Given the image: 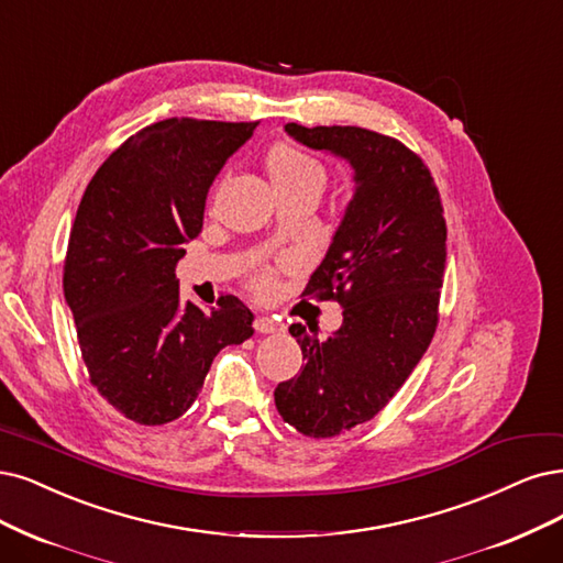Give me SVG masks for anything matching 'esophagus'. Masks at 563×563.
<instances>
[{"mask_svg": "<svg viewBox=\"0 0 563 563\" xmlns=\"http://www.w3.org/2000/svg\"><path fill=\"white\" fill-rule=\"evenodd\" d=\"M253 327L257 334H280V331H285V324L280 320L268 318V316H260Z\"/></svg>", "mask_w": 563, "mask_h": 563, "instance_id": "34e87169", "label": "esophagus"}]
</instances>
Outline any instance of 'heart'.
I'll use <instances>...</instances> for the list:
<instances>
[{
	"label": "heart",
	"mask_w": 563,
	"mask_h": 563,
	"mask_svg": "<svg viewBox=\"0 0 563 563\" xmlns=\"http://www.w3.org/2000/svg\"><path fill=\"white\" fill-rule=\"evenodd\" d=\"M268 172L276 185L278 183H301V180H313L318 185H324L322 164L316 157H310L308 153L292 148V145H280V148L271 153ZM268 285L271 283L266 278H262L257 283L262 292H266Z\"/></svg>",
	"instance_id": "b5f03b06"
}]
</instances>
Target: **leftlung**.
<instances>
[{
  "mask_svg": "<svg viewBox=\"0 0 563 563\" xmlns=\"http://www.w3.org/2000/svg\"><path fill=\"white\" fill-rule=\"evenodd\" d=\"M285 132L306 148L345 159L355 192L303 295L334 299L343 324H292L306 364L274 391L287 424L329 439L368 422L427 352L445 274V218L424 162L397 139L364 128Z\"/></svg>",
  "mask_w": 563,
  "mask_h": 563,
  "instance_id": "8db88e82",
  "label": "left lung"
}]
</instances>
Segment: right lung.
I'll use <instances>...</instances> for the list:
<instances>
[{
	"label": "right lung",
	"instance_id": "add662e5",
	"mask_svg": "<svg viewBox=\"0 0 563 563\" xmlns=\"http://www.w3.org/2000/svg\"><path fill=\"white\" fill-rule=\"evenodd\" d=\"M255 128L155 122L109 155L78 203L65 299L90 383L139 424L180 418L218 352L253 336L255 316L236 297L180 301L176 264L201 232L216 176Z\"/></svg>",
	"mask_w": 563,
	"mask_h": 563
}]
</instances>
